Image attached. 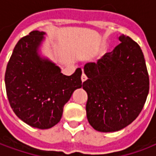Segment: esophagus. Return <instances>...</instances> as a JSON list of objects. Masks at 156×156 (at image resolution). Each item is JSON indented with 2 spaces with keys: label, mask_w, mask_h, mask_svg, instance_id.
Instances as JSON below:
<instances>
[{
  "label": "esophagus",
  "mask_w": 156,
  "mask_h": 156,
  "mask_svg": "<svg viewBox=\"0 0 156 156\" xmlns=\"http://www.w3.org/2000/svg\"><path fill=\"white\" fill-rule=\"evenodd\" d=\"M86 80H87V76H86L84 73H83V74H82V82L83 83V82H85Z\"/></svg>",
  "instance_id": "esophagus-1"
}]
</instances>
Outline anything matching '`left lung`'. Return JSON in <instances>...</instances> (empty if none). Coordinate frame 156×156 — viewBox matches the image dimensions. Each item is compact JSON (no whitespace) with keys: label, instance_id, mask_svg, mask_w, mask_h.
I'll use <instances>...</instances> for the list:
<instances>
[{"label":"left lung","instance_id":"1","mask_svg":"<svg viewBox=\"0 0 156 156\" xmlns=\"http://www.w3.org/2000/svg\"><path fill=\"white\" fill-rule=\"evenodd\" d=\"M97 63L84 66L88 80L83 88L88 94L89 123L101 132L125 128L139 116L149 92V77L139 45L129 36Z\"/></svg>","mask_w":156,"mask_h":156}]
</instances>
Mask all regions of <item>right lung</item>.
<instances>
[{"mask_svg": "<svg viewBox=\"0 0 156 156\" xmlns=\"http://www.w3.org/2000/svg\"><path fill=\"white\" fill-rule=\"evenodd\" d=\"M45 33L33 31L15 46L5 73L7 96L12 110L31 127L50 129L59 122L64 106L82 87V69L70 76L41 55Z\"/></svg>", "mask_w": 156, "mask_h": 156, "instance_id": "obj_1", "label": "right lung"}]
</instances>
